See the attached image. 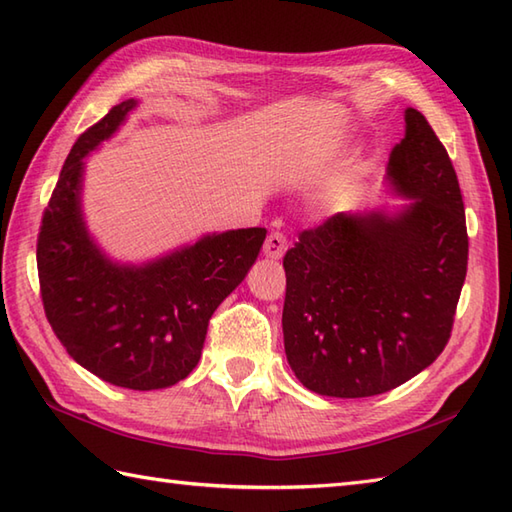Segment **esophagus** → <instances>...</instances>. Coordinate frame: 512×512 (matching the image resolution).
Instances as JSON below:
<instances>
[{
  "instance_id": "obj_1",
  "label": "esophagus",
  "mask_w": 512,
  "mask_h": 512,
  "mask_svg": "<svg viewBox=\"0 0 512 512\" xmlns=\"http://www.w3.org/2000/svg\"><path fill=\"white\" fill-rule=\"evenodd\" d=\"M286 235L284 233H270L266 237V244H264V255L268 259H281L286 253Z\"/></svg>"
}]
</instances>
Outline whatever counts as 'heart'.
Masks as SVG:
<instances>
[{
  "instance_id": "heart-1",
  "label": "heart",
  "mask_w": 512,
  "mask_h": 512,
  "mask_svg": "<svg viewBox=\"0 0 512 512\" xmlns=\"http://www.w3.org/2000/svg\"><path fill=\"white\" fill-rule=\"evenodd\" d=\"M354 195V182L352 180H343L336 184V187L330 191L328 195V204L334 206V209H341V206H345L347 202L352 200Z\"/></svg>"
}]
</instances>
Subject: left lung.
<instances>
[{
	"mask_svg": "<svg viewBox=\"0 0 512 512\" xmlns=\"http://www.w3.org/2000/svg\"><path fill=\"white\" fill-rule=\"evenodd\" d=\"M385 180L405 204L336 213L284 257L286 356L314 394H385L451 336L469 259L464 202L447 149L413 107Z\"/></svg>",
	"mask_w": 512,
	"mask_h": 512,
	"instance_id": "obj_1",
	"label": "left lung"
}]
</instances>
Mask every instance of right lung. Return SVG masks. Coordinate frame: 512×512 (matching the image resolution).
I'll list each match as a JSON object with an SVG mask.
<instances>
[{"label":"right lung","mask_w":512,"mask_h":512,"mask_svg":"<svg viewBox=\"0 0 512 512\" xmlns=\"http://www.w3.org/2000/svg\"><path fill=\"white\" fill-rule=\"evenodd\" d=\"M136 105H114L74 143L43 213L37 268L43 310L65 352L105 383L149 391L193 372L211 314L248 275L266 228L202 235L143 264L105 255L85 224L83 158Z\"/></svg>","instance_id":"add662e5"}]
</instances>
